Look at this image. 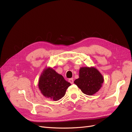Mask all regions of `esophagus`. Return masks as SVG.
<instances>
[{"mask_svg": "<svg viewBox=\"0 0 132 132\" xmlns=\"http://www.w3.org/2000/svg\"><path fill=\"white\" fill-rule=\"evenodd\" d=\"M69 81L71 83V84H73V78H70L69 79Z\"/></svg>", "mask_w": 132, "mask_h": 132, "instance_id": "1", "label": "esophagus"}]
</instances>
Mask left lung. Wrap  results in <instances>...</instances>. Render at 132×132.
I'll return each instance as SVG.
<instances>
[{
	"mask_svg": "<svg viewBox=\"0 0 132 132\" xmlns=\"http://www.w3.org/2000/svg\"><path fill=\"white\" fill-rule=\"evenodd\" d=\"M104 77L100 72L94 67H81L79 72V78L74 81L84 94L92 96L101 88Z\"/></svg>",
	"mask_w": 132,
	"mask_h": 132,
	"instance_id": "1",
	"label": "left lung"
}]
</instances>
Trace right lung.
I'll use <instances>...</instances> for the list:
<instances>
[{
  "instance_id": "right-lung-1",
  "label": "right lung",
  "mask_w": 132,
  "mask_h": 132,
  "mask_svg": "<svg viewBox=\"0 0 132 132\" xmlns=\"http://www.w3.org/2000/svg\"><path fill=\"white\" fill-rule=\"evenodd\" d=\"M38 85L44 96L57 101L64 96L67 89L71 84L53 68H48L41 73Z\"/></svg>"
}]
</instances>
